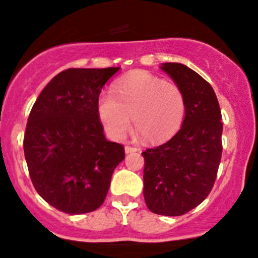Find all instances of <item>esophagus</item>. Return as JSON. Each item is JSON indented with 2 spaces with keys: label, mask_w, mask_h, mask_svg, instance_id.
<instances>
[{
  "label": "esophagus",
  "mask_w": 258,
  "mask_h": 258,
  "mask_svg": "<svg viewBox=\"0 0 258 258\" xmlns=\"http://www.w3.org/2000/svg\"><path fill=\"white\" fill-rule=\"evenodd\" d=\"M137 148L136 147H132V146H126L124 147V152L126 153H132V152H136Z\"/></svg>",
  "instance_id": "esophagus-1"
}]
</instances>
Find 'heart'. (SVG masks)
Wrapping results in <instances>:
<instances>
[{"mask_svg":"<svg viewBox=\"0 0 258 258\" xmlns=\"http://www.w3.org/2000/svg\"><path fill=\"white\" fill-rule=\"evenodd\" d=\"M97 110L114 141L126 139L134 119L135 128L146 141L160 142L178 131L186 116V101L176 83L137 71L116 81L112 93H102Z\"/></svg>","mask_w":258,"mask_h":258,"instance_id":"1","label":"heart"}]
</instances>
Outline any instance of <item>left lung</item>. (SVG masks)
Returning <instances> with one entry per match:
<instances>
[{
	"instance_id": "obj_1",
	"label": "left lung",
	"mask_w": 258,
	"mask_h": 258,
	"mask_svg": "<svg viewBox=\"0 0 258 258\" xmlns=\"http://www.w3.org/2000/svg\"><path fill=\"white\" fill-rule=\"evenodd\" d=\"M161 69L183 92L186 116L172 139L142 152L144 196L151 212L182 216L199 206L215 184L222 156V116L212 86L197 72L182 63Z\"/></svg>"
}]
</instances>
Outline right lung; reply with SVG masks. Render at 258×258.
<instances>
[{
  "instance_id": "1",
  "label": "right lung",
  "mask_w": 258,
  "mask_h": 258,
  "mask_svg": "<svg viewBox=\"0 0 258 258\" xmlns=\"http://www.w3.org/2000/svg\"><path fill=\"white\" fill-rule=\"evenodd\" d=\"M119 70L69 69L36 100L23 137L31 181L47 204L69 215L103 204L124 147L103 135L97 103L103 85Z\"/></svg>"
}]
</instances>
